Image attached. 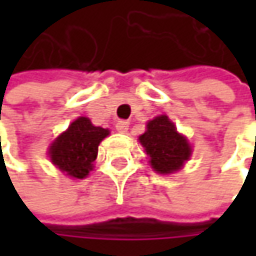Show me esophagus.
<instances>
[{"instance_id":"1","label":"esophagus","mask_w":256,"mask_h":256,"mask_svg":"<svg viewBox=\"0 0 256 256\" xmlns=\"http://www.w3.org/2000/svg\"><path fill=\"white\" fill-rule=\"evenodd\" d=\"M115 128H116L118 132L125 134L128 131V128H130V122H128V121H118L116 125H115Z\"/></svg>"}]
</instances>
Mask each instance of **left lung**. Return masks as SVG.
I'll return each instance as SVG.
<instances>
[{
	"label": "left lung",
	"mask_w": 256,
	"mask_h": 256,
	"mask_svg": "<svg viewBox=\"0 0 256 256\" xmlns=\"http://www.w3.org/2000/svg\"><path fill=\"white\" fill-rule=\"evenodd\" d=\"M140 142L150 158L151 168L158 174L180 171L192 152L188 140L176 131L166 115H160L146 124Z\"/></svg>",
	"instance_id": "left-lung-1"
}]
</instances>
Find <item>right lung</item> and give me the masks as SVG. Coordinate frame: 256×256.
I'll use <instances>...</instances> for the list:
<instances>
[{
	"instance_id": "right-lung-1",
	"label": "right lung",
	"mask_w": 256,
	"mask_h": 256,
	"mask_svg": "<svg viewBox=\"0 0 256 256\" xmlns=\"http://www.w3.org/2000/svg\"><path fill=\"white\" fill-rule=\"evenodd\" d=\"M110 131L95 126L86 116H80L50 146V158L66 175L84 180L92 171L98 145Z\"/></svg>"
}]
</instances>
